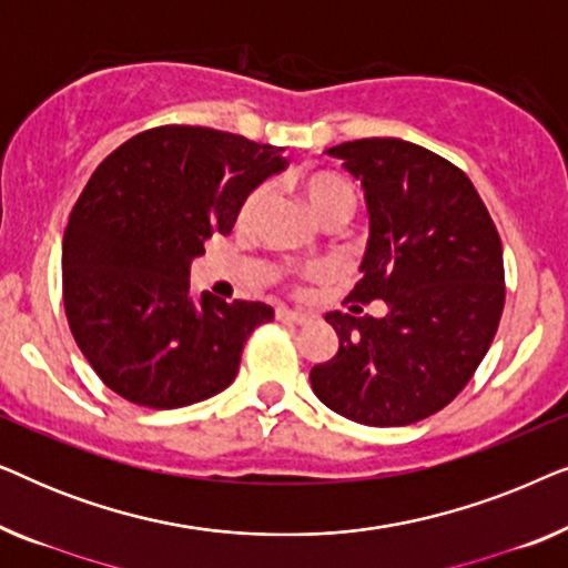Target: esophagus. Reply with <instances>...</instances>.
I'll use <instances>...</instances> for the list:
<instances>
[{
  "label": "esophagus",
  "mask_w": 568,
  "mask_h": 568,
  "mask_svg": "<svg viewBox=\"0 0 568 568\" xmlns=\"http://www.w3.org/2000/svg\"><path fill=\"white\" fill-rule=\"evenodd\" d=\"M276 317H278V321H290V323H297V325L310 323L307 313H297V310H290V307H278Z\"/></svg>",
  "instance_id": "obj_1"
}]
</instances>
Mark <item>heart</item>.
<instances>
[{"label":"heart","mask_w":568,"mask_h":568,"mask_svg":"<svg viewBox=\"0 0 568 568\" xmlns=\"http://www.w3.org/2000/svg\"><path fill=\"white\" fill-rule=\"evenodd\" d=\"M297 189L305 199V204L317 222L328 220H344L348 222L356 212V191L354 185L336 173H328V170H313V173H305L297 178ZM263 201V189H253L245 193V199L240 201L237 206V227H245L247 222L253 220L255 209L261 206ZM321 268H307L305 278H321Z\"/></svg>","instance_id":"1"}]
</instances>
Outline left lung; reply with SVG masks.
Here are the masks:
<instances>
[{
    "label": "left lung",
    "instance_id": "1",
    "mask_svg": "<svg viewBox=\"0 0 568 568\" xmlns=\"http://www.w3.org/2000/svg\"><path fill=\"white\" fill-rule=\"evenodd\" d=\"M331 158L359 178L369 209L352 313H328L333 359L310 369L317 398L367 426H406L455 400L484 362L504 297L501 237L470 178L403 139H356ZM386 302V315L361 305Z\"/></svg>",
    "mask_w": 568,
    "mask_h": 568
}]
</instances>
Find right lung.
<instances>
[{
  "label": "right lung",
  "mask_w": 568,
  "mask_h": 568,
  "mask_svg": "<svg viewBox=\"0 0 568 568\" xmlns=\"http://www.w3.org/2000/svg\"><path fill=\"white\" fill-rule=\"evenodd\" d=\"M271 144L206 126H158L100 162L69 214L61 286L72 336L98 377L136 406L222 393L263 302L191 297V261L230 235L247 191L284 170Z\"/></svg>",
  "instance_id": "right-lung-1"
}]
</instances>
